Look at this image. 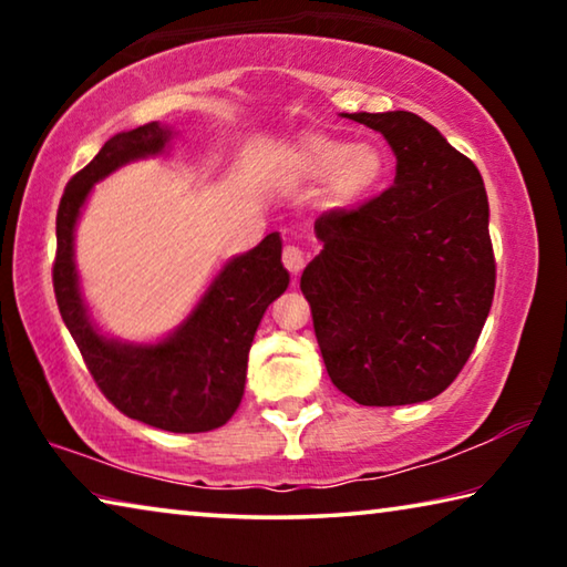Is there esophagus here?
Masks as SVG:
<instances>
[{"label": "esophagus", "mask_w": 567, "mask_h": 567, "mask_svg": "<svg viewBox=\"0 0 567 567\" xmlns=\"http://www.w3.org/2000/svg\"><path fill=\"white\" fill-rule=\"evenodd\" d=\"M282 262H285V267H287V270H290L292 275H300L305 262H307V255L302 252L300 247L287 245L285 252H282Z\"/></svg>", "instance_id": "obj_1"}]
</instances>
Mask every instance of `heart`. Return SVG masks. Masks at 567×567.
Returning <instances> with one entry per match:
<instances>
[{"instance_id": "obj_1", "label": "heart", "mask_w": 567, "mask_h": 567, "mask_svg": "<svg viewBox=\"0 0 567 567\" xmlns=\"http://www.w3.org/2000/svg\"><path fill=\"white\" fill-rule=\"evenodd\" d=\"M297 169L310 182H324V199L334 209H350L368 199L385 177V155L368 142H348L310 134L297 147Z\"/></svg>"}]
</instances>
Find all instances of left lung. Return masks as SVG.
I'll list each match as a JSON object with an SVG mask.
<instances>
[{
    "instance_id": "left-lung-1",
    "label": "left lung",
    "mask_w": 567,
    "mask_h": 567,
    "mask_svg": "<svg viewBox=\"0 0 567 567\" xmlns=\"http://www.w3.org/2000/svg\"><path fill=\"white\" fill-rule=\"evenodd\" d=\"M395 152L392 187L315 223L300 290L332 385L360 405L437 398L463 370L495 292L483 177L412 112H342Z\"/></svg>"
}]
</instances>
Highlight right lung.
<instances>
[{"instance_id":"add662e5","label":"right lung","mask_w":567,"mask_h":567,"mask_svg":"<svg viewBox=\"0 0 567 567\" xmlns=\"http://www.w3.org/2000/svg\"><path fill=\"white\" fill-rule=\"evenodd\" d=\"M175 134L159 122L114 134L70 179L56 209L52 282L66 330L114 408L169 433H207L223 427L243 402L255 332L267 307L290 285L280 235H267L249 252L225 262L187 320L157 342H122L102 334L74 265V227L92 187L127 162L162 155Z\"/></svg>"}]
</instances>
